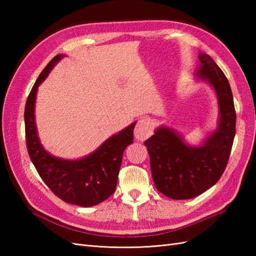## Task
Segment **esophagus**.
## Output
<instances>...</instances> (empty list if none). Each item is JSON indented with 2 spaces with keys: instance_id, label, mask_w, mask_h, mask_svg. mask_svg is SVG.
I'll list each match as a JSON object with an SVG mask.
<instances>
[{
  "instance_id": "obj_1",
  "label": "esophagus",
  "mask_w": 256,
  "mask_h": 256,
  "mask_svg": "<svg viewBox=\"0 0 256 256\" xmlns=\"http://www.w3.org/2000/svg\"><path fill=\"white\" fill-rule=\"evenodd\" d=\"M152 134V124L150 120L143 118L136 122L134 128V136L138 141H144Z\"/></svg>"
}]
</instances>
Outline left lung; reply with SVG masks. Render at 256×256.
Segmentation results:
<instances>
[{
    "instance_id": "1",
    "label": "left lung",
    "mask_w": 256,
    "mask_h": 256,
    "mask_svg": "<svg viewBox=\"0 0 256 256\" xmlns=\"http://www.w3.org/2000/svg\"><path fill=\"white\" fill-rule=\"evenodd\" d=\"M196 81L208 83L219 106L216 127L200 145H189L172 128L161 125L144 142L154 186L173 200L193 198L212 188L226 168L236 134V113L226 74L206 53H198Z\"/></svg>"
}]
</instances>
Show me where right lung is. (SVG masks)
Instances as JSON below:
<instances>
[{"instance_id": "right-lung-1", "label": "right lung", "mask_w": 256, "mask_h": 256, "mask_svg": "<svg viewBox=\"0 0 256 256\" xmlns=\"http://www.w3.org/2000/svg\"><path fill=\"white\" fill-rule=\"evenodd\" d=\"M64 56L58 54L50 60L28 97L24 110L26 147L38 174L54 194L66 203L90 207L104 202L115 191L124 150L134 143L136 122L80 159H63L46 150L38 136L35 122L36 95L38 86Z\"/></svg>"}]
</instances>
